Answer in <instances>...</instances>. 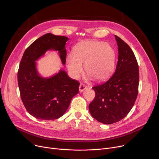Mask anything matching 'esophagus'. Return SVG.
I'll list each match as a JSON object with an SVG mask.
<instances>
[{
  "label": "esophagus",
  "mask_w": 159,
  "mask_h": 159,
  "mask_svg": "<svg viewBox=\"0 0 159 159\" xmlns=\"http://www.w3.org/2000/svg\"><path fill=\"white\" fill-rule=\"evenodd\" d=\"M85 89H87V87L85 85H84V84H80L79 85V91L80 93H82L83 91H84Z\"/></svg>",
  "instance_id": "obj_1"
}]
</instances>
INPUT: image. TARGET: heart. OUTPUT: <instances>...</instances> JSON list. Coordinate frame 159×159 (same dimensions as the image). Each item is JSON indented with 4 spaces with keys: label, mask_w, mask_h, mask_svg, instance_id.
<instances>
[{
    "label": "heart",
    "mask_w": 159,
    "mask_h": 159,
    "mask_svg": "<svg viewBox=\"0 0 159 159\" xmlns=\"http://www.w3.org/2000/svg\"><path fill=\"white\" fill-rule=\"evenodd\" d=\"M116 54L107 43L98 41H83L78 43L74 55L66 58V66L71 76L78 79L84 65L87 78L101 82L107 79L114 72Z\"/></svg>",
    "instance_id": "1"
}]
</instances>
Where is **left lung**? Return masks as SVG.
<instances>
[{
	"instance_id": "left-lung-1",
	"label": "left lung",
	"mask_w": 159,
	"mask_h": 159,
	"mask_svg": "<svg viewBox=\"0 0 159 159\" xmlns=\"http://www.w3.org/2000/svg\"><path fill=\"white\" fill-rule=\"evenodd\" d=\"M115 36L118 47L115 72L106 82L93 87L96 96L89 105L92 116L106 125L123 120L132 109L139 93L137 59L128 45L118 36Z\"/></svg>"
}]
</instances>
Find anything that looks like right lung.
<instances>
[{
    "mask_svg": "<svg viewBox=\"0 0 159 159\" xmlns=\"http://www.w3.org/2000/svg\"><path fill=\"white\" fill-rule=\"evenodd\" d=\"M69 38L47 33L35 40L25 50L17 73L21 100L26 110L34 118L53 120L62 116L72 99L79 93L80 83L63 70L48 78L39 75L36 63L48 50L58 51L65 64L66 42Z\"/></svg>",
    "mask_w": 159,
    "mask_h": 159,
    "instance_id": "add662e5",
    "label": "right lung"
}]
</instances>
